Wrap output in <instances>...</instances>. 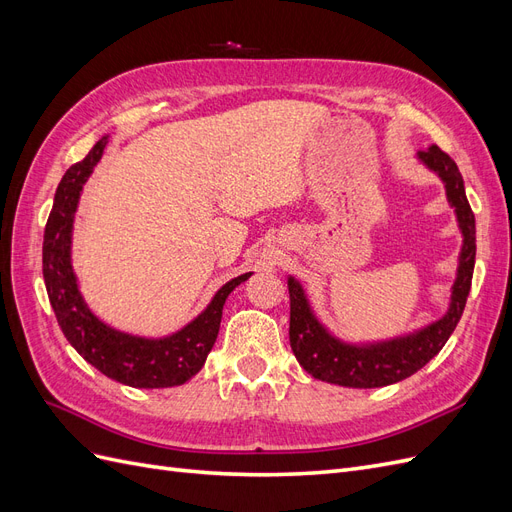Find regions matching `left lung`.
Listing matches in <instances>:
<instances>
[{
    "mask_svg": "<svg viewBox=\"0 0 512 512\" xmlns=\"http://www.w3.org/2000/svg\"><path fill=\"white\" fill-rule=\"evenodd\" d=\"M416 160L444 183L446 200L455 211L457 228L463 239L446 312L442 318L421 329L395 337L374 339V342H367V339L365 342H348V339L331 333L327 324L316 316L303 284L297 277L288 275L290 348L299 365L316 380L348 386V389H378V386L406 380L444 348L463 314L476 258L474 213L466 198L457 164L440 147L431 145L427 151H418Z\"/></svg>",
    "mask_w": 512,
    "mask_h": 512,
    "instance_id": "1",
    "label": "left lung"
}]
</instances>
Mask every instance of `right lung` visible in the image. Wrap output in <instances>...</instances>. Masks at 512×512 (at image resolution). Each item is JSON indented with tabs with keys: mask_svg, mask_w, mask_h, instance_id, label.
Listing matches in <instances>:
<instances>
[{
	"mask_svg": "<svg viewBox=\"0 0 512 512\" xmlns=\"http://www.w3.org/2000/svg\"><path fill=\"white\" fill-rule=\"evenodd\" d=\"M106 143L108 134L91 147L81 162L70 166L57 185L42 243L46 292L59 327L72 348L106 378L134 389L179 386L203 369L207 354L218 339L228 294L250 280L252 271L226 282L213 294L203 312L181 329L162 337L119 331L91 312L72 267V235L83 188L102 160Z\"/></svg>",
	"mask_w": 512,
	"mask_h": 512,
	"instance_id": "add662e5",
	"label": "right lung"
}]
</instances>
